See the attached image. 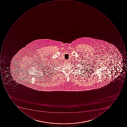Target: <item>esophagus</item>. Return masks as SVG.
<instances>
[{
	"mask_svg": "<svg viewBox=\"0 0 127 127\" xmlns=\"http://www.w3.org/2000/svg\"><path fill=\"white\" fill-rule=\"evenodd\" d=\"M68 60H65V62L66 63H68Z\"/></svg>",
	"mask_w": 127,
	"mask_h": 127,
	"instance_id": "obj_1",
	"label": "esophagus"
}]
</instances>
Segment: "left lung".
I'll return each mask as SVG.
<instances>
[{"label":"left lung","instance_id":"obj_1","mask_svg":"<svg viewBox=\"0 0 127 127\" xmlns=\"http://www.w3.org/2000/svg\"><path fill=\"white\" fill-rule=\"evenodd\" d=\"M79 68V69H80V68ZM80 70H81V69Z\"/></svg>","mask_w":127,"mask_h":127}]
</instances>
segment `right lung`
Segmentation results:
<instances>
[{
  "mask_svg": "<svg viewBox=\"0 0 127 127\" xmlns=\"http://www.w3.org/2000/svg\"><path fill=\"white\" fill-rule=\"evenodd\" d=\"M3 68L4 69V68H3H3H1V69H3ZM3 69L4 70V69H3ZM0 71H1V70H0ZM3 80H4V79H3Z\"/></svg>",
  "mask_w": 127,
  "mask_h": 127,
  "instance_id": "obj_1",
  "label": "right lung"
}]
</instances>
